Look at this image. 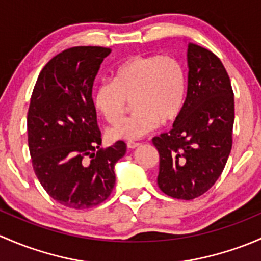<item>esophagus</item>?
Segmentation results:
<instances>
[{
	"label": "esophagus",
	"mask_w": 261,
	"mask_h": 261,
	"mask_svg": "<svg viewBox=\"0 0 261 261\" xmlns=\"http://www.w3.org/2000/svg\"><path fill=\"white\" fill-rule=\"evenodd\" d=\"M139 144H141V143H138V142H132V141H129L127 143V147L129 149H133V148H136V147H138Z\"/></svg>",
	"instance_id": "esophagus-1"
}]
</instances>
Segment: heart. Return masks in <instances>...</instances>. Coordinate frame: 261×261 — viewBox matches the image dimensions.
<instances>
[{
    "label": "heart",
    "instance_id": "b5f03b06",
    "mask_svg": "<svg viewBox=\"0 0 261 261\" xmlns=\"http://www.w3.org/2000/svg\"><path fill=\"white\" fill-rule=\"evenodd\" d=\"M187 74L184 64L172 56H129L94 90V106L104 119L117 124L132 97L135 113L109 130L113 139L134 141L173 122L184 111Z\"/></svg>",
    "mask_w": 261,
    "mask_h": 261
}]
</instances>
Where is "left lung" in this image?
Instances as JSON below:
<instances>
[{
    "mask_svg": "<svg viewBox=\"0 0 261 261\" xmlns=\"http://www.w3.org/2000/svg\"><path fill=\"white\" fill-rule=\"evenodd\" d=\"M184 111L167 133L152 139L160 153L157 184L178 200H193L215 185L232 147L233 91L226 69L210 50L189 44Z\"/></svg>",
    "mask_w": 261,
    "mask_h": 261,
    "instance_id": "left-lung-1",
    "label": "left lung"
}]
</instances>
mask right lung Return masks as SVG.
Here are the masks:
<instances>
[{
	"label": "right lung",
	"mask_w": 261,
	"mask_h": 261,
	"mask_svg": "<svg viewBox=\"0 0 261 261\" xmlns=\"http://www.w3.org/2000/svg\"><path fill=\"white\" fill-rule=\"evenodd\" d=\"M109 47L75 46L44 66L28 113L29 149L44 190L65 207L100 205L115 185L114 165L127 146L103 149L91 91ZM90 160H87V157Z\"/></svg>",
	"instance_id": "right-lung-1"
}]
</instances>
